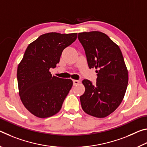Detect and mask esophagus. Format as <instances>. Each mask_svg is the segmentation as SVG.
<instances>
[{"label": "esophagus", "instance_id": "esophagus-1", "mask_svg": "<svg viewBox=\"0 0 147 147\" xmlns=\"http://www.w3.org/2000/svg\"><path fill=\"white\" fill-rule=\"evenodd\" d=\"M79 83H80V81L79 80H73V85L74 86L78 85Z\"/></svg>", "mask_w": 147, "mask_h": 147}]
</instances>
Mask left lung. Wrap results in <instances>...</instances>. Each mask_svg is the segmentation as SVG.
Listing matches in <instances>:
<instances>
[{
    "mask_svg": "<svg viewBox=\"0 0 147 147\" xmlns=\"http://www.w3.org/2000/svg\"><path fill=\"white\" fill-rule=\"evenodd\" d=\"M89 69L95 68V84L84 80L85 92L80 96L86 113L98 118L110 115L123 101L128 82V73L119 47L98 31L78 33Z\"/></svg>",
    "mask_w": 147,
    "mask_h": 147,
    "instance_id": "1",
    "label": "left lung"
}]
</instances>
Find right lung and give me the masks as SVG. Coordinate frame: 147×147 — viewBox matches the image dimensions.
<instances>
[{"mask_svg":"<svg viewBox=\"0 0 147 147\" xmlns=\"http://www.w3.org/2000/svg\"><path fill=\"white\" fill-rule=\"evenodd\" d=\"M77 38V33L41 35L27 47L17 67L20 98L34 115L47 118L60 110L73 86L71 79L52 76L63 50Z\"/></svg>","mask_w":147,"mask_h":147,"instance_id":"right-lung-1","label":"right lung"}]
</instances>
